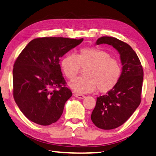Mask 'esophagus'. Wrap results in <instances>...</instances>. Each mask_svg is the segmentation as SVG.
I'll return each mask as SVG.
<instances>
[{
    "label": "esophagus",
    "instance_id": "1",
    "mask_svg": "<svg viewBox=\"0 0 156 156\" xmlns=\"http://www.w3.org/2000/svg\"><path fill=\"white\" fill-rule=\"evenodd\" d=\"M74 95H75V97L77 98H80V99H83V98H85V95H81V94H77V93H75Z\"/></svg>",
    "mask_w": 156,
    "mask_h": 156
}]
</instances>
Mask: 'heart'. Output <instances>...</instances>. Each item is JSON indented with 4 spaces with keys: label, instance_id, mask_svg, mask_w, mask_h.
<instances>
[{
    "label": "heart",
    "instance_id": "heart-1",
    "mask_svg": "<svg viewBox=\"0 0 156 156\" xmlns=\"http://www.w3.org/2000/svg\"><path fill=\"white\" fill-rule=\"evenodd\" d=\"M61 66L67 77L73 80L85 68L83 75L70 83V87L79 93H88L95 89L107 93L116 86L121 75V67L109 52L99 47L81 48L78 54H68L61 60Z\"/></svg>",
    "mask_w": 156,
    "mask_h": 156
}]
</instances>
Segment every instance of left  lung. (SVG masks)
<instances>
[{
	"label": "left lung",
	"mask_w": 156,
	"mask_h": 156,
	"mask_svg": "<svg viewBox=\"0 0 156 156\" xmlns=\"http://www.w3.org/2000/svg\"><path fill=\"white\" fill-rule=\"evenodd\" d=\"M96 44L112 45L120 54L123 66L118 83L106 95L97 98L90 116L98 128L112 130L123 125L140 105L144 71L137 55L127 43L103 36L98 38Z\"/></svg>",
	"instance_id": "obj_1"
}]
</instances>
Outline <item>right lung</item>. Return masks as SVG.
Masks as SVG:
<instances>
[{
  "mask_svg": "<svg viewBox=\"0 0 156 156\" xmlns=\"http://www.w3.org/2000/svg\"><path fill=\"white\" fill-rule=\"evenodd\" d=\"M83 40L35 38L19 55L13 68V96L30 121L49 126L61 116L73 93L62 75L60 58Z\"/></svg>",
  "mask_w": 156,
  "mask_h": 156,
  "instance_id": "add662e5",
  "label": "right lung"
}]
</instances>
